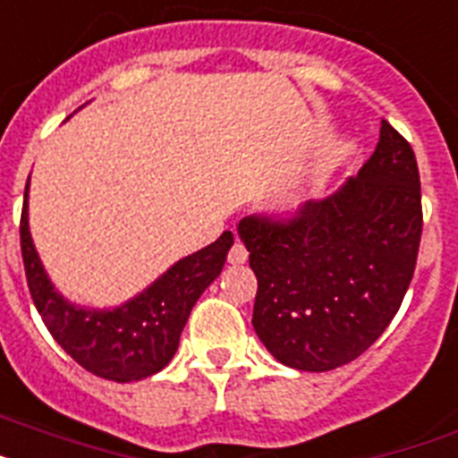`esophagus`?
<instances>
[{
  "label": "esophagus",
  "instance_id": "1",
  "mask_svg": "<svg viewBox=\"0 0 458 458\" xmlns=\"http://www.w3.org/2000/svg\"><path fill=\"white\" fill-rule=\"evenodd\" d=\"M247 259H249L247 247H244L242 242H235V244H233V249L228 251V263L242 265V263H247Z\"/></svg>",
  "mask_w": 458,
  "mask_h": 458
}]
</instances>
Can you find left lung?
I'll use <instances>...</instances> for the list:
<instances>
[{
	"label": "left lung",
	"mask_w": 458,
	"mask_h": 458,
	"mask_svg": "<svg viewBox=\"0 0 458 458\" xmlns=\"http://www.w3.org/2000/svg\"><path fill=\"white\" fill-rule=\"evenodd\" d=\"M421 225L417 157L386 121L375 153L335 193L286 221L242 218L259 279L251 324L267 352L305 372L359 359L405 298Z\"/></svg>",
	"instance_id": "8db88e82"
}]
</instances>
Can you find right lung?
Returning <instances> with one entry per match:
<instances>
[{
    "label": "right lung",
    "mask_w": 458,
    "mask_h": 458,
    "mask_svg": "<svg viewBox=\"0 0 458 458\" xmlns=\"http://www.w3.org/2000/svg\"><path fill=\"white\" fill-rule=\"evenodd\" d=\"M27 188L21 216V249L25 276L37 312L55 342L81 368L111 382H140L163 370L179 347L191 310L223 270L233 247L225 230L214 244L176 260L132 301L114 310L72 305L57 293L34 249L27 221Z\"/></svg>",
    "instance_id": "add662e5"
}]
</instances>
